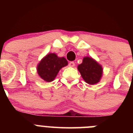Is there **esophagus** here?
Instances as JSON below:
<instances>
[{
  "label": "esophagus",
  "mask_w": 133,
  "mask_h": 133,
  "mask_svg": "<svg viewBox=\"0 0 133 133\" xmlns=\"http://www.w3.org/2000/svg\"><path fill=\"white\" fill-rule=\"evenodd\" d=\"M69 66L70 67H74L75 66V64L74 62H70V63H69Z\"/></svg>",
  "instance_id": "34e87169"
}]
</instances>
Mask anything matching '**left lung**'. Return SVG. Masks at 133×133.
<instances>
[{
    "label": "left lung",
    "instance_id": "1",
    "mask_svg": "<svg viewBox=\"0 0 133 133\" xmlns=\"http://www.w3.org/2000/svg\"><path fill=\"white\" fill-rule=\"evenodd\" d=\"M77 69L84 81L91 85L100 82L103 77V66L92 57L84 56Z\"/></svg>",
    "mask_w": 133,
    "mask_h": 133
}]
</instances>
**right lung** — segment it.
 <instances>
[{
	"label": "right lung",
	"instance_id": "add662e5",
	"mask_svg": "<svg viewBox=\"0 0 133 133\" xmlns=\"http://www.w3.org/2000/svg\"><path fill=\"white\" fill-rule=\"evenodd\" d=\"M66 65L68 62L64 57H58L55 53H49L38 63L36 70L42 79L50 83L55 80L59 70Z\"/></svg>",
	"mask_w": 133,
	"mask_h": 133
}]
</instances>
